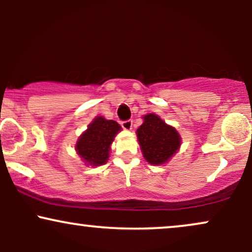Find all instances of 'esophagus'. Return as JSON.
Instances as JSON below:
<instances>
[{"label":"esophagus","mask_w":252,"mask_h":252,"mask_svg":"<svg viewBox=\"0 0 252 252\" xmlns=\"http://www.w3.org/2000/svg\"><path fill=\"white\" fill-rule=\"evenodd\" d=\"M121 126H122V128L124 130H131L132 129V121L131 120L123 121V122L121 123Z\"/></svg>","instance_id":"esophagus-1"}]
</instances>
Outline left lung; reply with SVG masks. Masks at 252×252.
<instances>
[{
    "label": "left lung",
    "mask_w": 252,
    "mask_h": 252,
    "mask_svg": "<svg viewBox=\"0 0 252 252\" xmlns=\"http://www.w3.org/2000/svg\"><path fill=\"white\" fill-rule=\"evenodd\" d=\"M137 129L138 143L149 163L162 164L175 154L180 147V136L173 126H167L154 114L146 115Z\"/></svg>",
    "instance_id": "left-lung-1"
}]
</instances>
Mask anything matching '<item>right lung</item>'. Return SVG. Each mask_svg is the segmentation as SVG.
Instances as JSON below:
<instances>
[{
    "label": "right lung",
    "mask_w": 252,
    "mask_h": 252,
    "mask_svg": "<svg viewBox=\"0 0 252 252\" xmlns=\"http://www.w3.org/2000/svg\"><path fill=\"white\" fill-rule=\"evenodd\" d=\"M121 130L120 124L103 117H96L80 136L76 150L86 164L100 166L108 161L110 144Z\"/></svg>",
    "instance_id": "add662e5"
}]
</instances>
